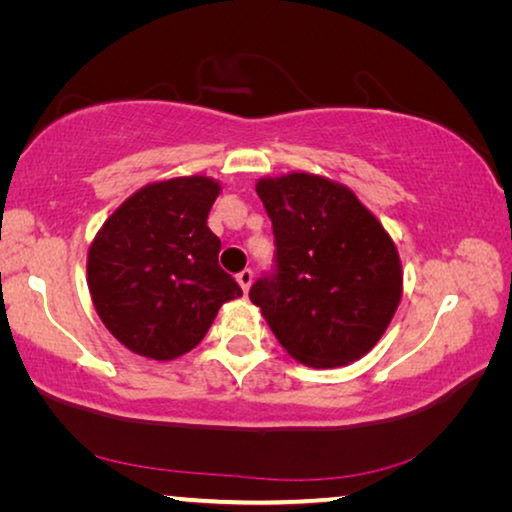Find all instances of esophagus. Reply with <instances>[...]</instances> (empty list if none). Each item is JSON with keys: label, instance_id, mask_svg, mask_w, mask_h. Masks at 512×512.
<instances>
[{"label": "esophagus", "instance_id": "obj_1", "mask_svg": "<svg viewBox=\"0 0 512 512\" xmlns=\"http://www.w3.org/2000/svg\"><path fill=\"white\" fill-rule=\"evenodd\" d=\"M237 282H239V287L248 293L250 284H253V271H250V268H244V271L237 273Z\"/></svg>", "mask_w": 512, "mask_h": 512}]
</instances>
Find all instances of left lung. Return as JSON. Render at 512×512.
Returning <instances> with one entry per match:
<instances>
[{"label": "left lung", "instance_id": "left-lung-1", "mask_svg": "<svg viewBox=\"0 0 512 512\" xmlns=\"http://www.w3.org/2000/svg\"><path fill=\"white\" fill-rule=\"evenodd\" d=\"M275 235L273 273L250 287L275 339L311 368L361 359L402 298L393 239L348 187L296 171L257 183Z\"/></svg>", "mask_w": 512, "mask_h": 512}]
</instances>
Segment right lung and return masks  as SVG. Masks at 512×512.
<instances>
[{
	"mask_svg": "<svg viewBox=\"0 0 512 512\" xmlns=\"http://www.w3.org/2000/svg\"><path fill=\"white\" fill-rule=\"evenodd\" d=\"M221 185L207 176L151 183L94 237L88 287L103 325L128 350L171 361L194 350L223 302L241 296L207 228Z\"/></svg>",
	"mask_w": 512,
	"mask_h": 512,
	"instance_id": "1",
	"label": "right lung"
}]
</instances>
